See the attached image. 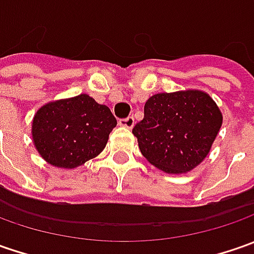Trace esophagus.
I'll return each mask as SVG.
<instances>
[{
  "mask_svg": "<svg viewBox=\"0 0 254 254\" xmlns=\"http://www.w3.org/2000/svg\"><path fill=\"white\" fill-rule=\"evenodd\" d=\"M119 124L122 127H126V128H132L134 127V117H127V119H123L119 122Z\"/></svg>",
  "mask_w": 254,
  "mask_h": 254,
  "instance_id": "obj_1",
  "label": "esophagus"
}]
</instances>
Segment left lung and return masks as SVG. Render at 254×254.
<instances>
[{
	"label": "left lung",
	"instance_id": "8db88e82",
	"mask_svg": "<svg viewBox=\"0 0 254 254\" xmlns=\"http://www.w3.org/2000/svg\"><path fill=\"white\" fill-rule=\"evenodd\" d=\"M223 122L206 92L188 89L157 93L132 128L138 148L151 165L167 174H187L209 154Z\"/></svg>",
	"mask_w": 254,
	"mask_h": 254
}]
</instances>
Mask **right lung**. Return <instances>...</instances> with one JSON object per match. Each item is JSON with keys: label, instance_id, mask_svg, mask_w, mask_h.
I'll use <instances>...</instances> for the list:
<instances>
[{"label": "right lung", "instance_id": "right-lung-1", "mask_svg": "<svg viewBox=\"0 0 254 254\" xmlns=\"http://www.w3.org/2000/svg\"><path fill=\"white\" fill-rule=\"evenodd\" d=\"M117 120L104 104L89 94L44 104L32 120L36 151L56 168L72 170L104 150Z\"/></svg>", "mask_w": 254, "mask_h": 254}]
</instances>
